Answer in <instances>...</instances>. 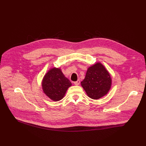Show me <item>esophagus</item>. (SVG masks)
<instances>
[{
  "instance_id": "1",
  "label": "esophagus",
  "mask_w": 146,
  "mask_h": 146,
  "mask_svg": "<svg viewBox=\"0 0 146 146\" xmlns=\"http://www.w3.org/2000/svg\"><path fill=\"white\" fill-rule=\"evenodd\" d=\"M80 81L79 80H77L76 82H74V84H75V85H80Z\"/></svg>"
}]
</instances>
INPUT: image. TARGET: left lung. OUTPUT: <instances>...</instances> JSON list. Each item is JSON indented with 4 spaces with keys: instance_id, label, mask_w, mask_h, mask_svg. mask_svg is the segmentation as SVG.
Returning a JSON list of instances; mask_svg holds the SVG:
<instances>
[{
    "instance_id": "left-lung-1",
    "label": "left lung",
    "mask_w": 146,
    "mask_h": 146,
    "mask_svg": "<svg viewBox=\"0 0 146 146\" xmlns=\"http://www.w3.org/2000/svg\"><path fill=\"white\" fill-rule=\"evenodd\" d=\"M111 83L110 74L100 63L88 68L85 79L81 82L86 94L90 98L95 100L107 94Z\"/></svg>"
}]
</instances>
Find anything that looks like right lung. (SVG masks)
I'll return each instance as SVG.
<instances>
[{
  "label": "right lung",
  "mask_w": 146,
  "mask_h": 146,
  "mask_svg": "<svg viewBox=\"0 0 146 146\" xmlns=\"http://www.w3.org/2000/svg\"><path fill=\"white\" fill-rule=\"evenodd\" d=\"M71 83L59 68H52L46 74L42 86L44 94L53 101H59L63 98Z\"/></svg>",
  "instance_id": "add662e5"
}]
</instances>
